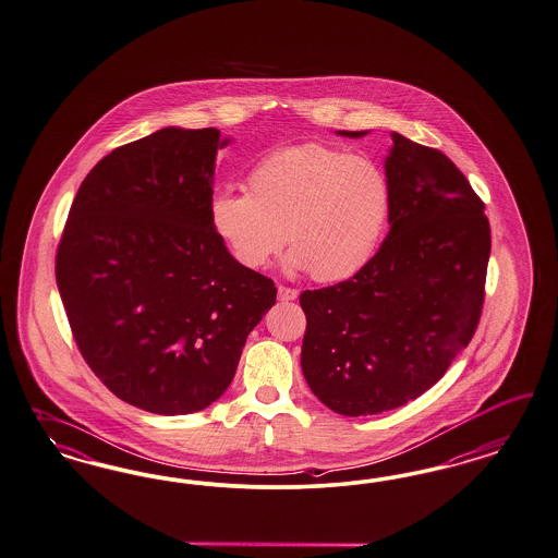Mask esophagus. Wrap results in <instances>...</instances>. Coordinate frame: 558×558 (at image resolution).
I'll return each mask as SVG.
<instances>
[{
    "label": "esophagus",
    "mask_w": 558,
    "mask_h": 558,
    "mask_svg": "<svg viewBox=\"0 0 558 558\" xmlns=\"http://www.w3.org/2000/svg\"><path fill=\"white\" fill-rule=\"evenodd\" d=\"M299 296V292L294 289H289V287H278V299L280 301H294Z\"/></svg>",
    "instance_id": "34e87169"
}]
</instances>
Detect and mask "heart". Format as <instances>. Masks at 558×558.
<instances>
[{
  "instance_id": "obj_1",
  "label": "heart",
  "mask_w": 558,
  "mask_h": 558,
  "mask_svg": "<svg viewBox=\"0 0 558 558\" xmlns=\"http://www.w3.org/2000/svg\"><path fill=\"white\" fill-rule=\"evenodd\" d=\"M389 211V181L375 160L303 144L264 156L247 174V193H214L208 222L243 268L266 266L287 234L290 269L338 282L375 255Z\"/></svg>"
}]
</instances>
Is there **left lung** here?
I'll list each match as a JSON object with an SVG mask.
<instances>
[{
    "instance_id": "1",
    "label": "left lung",
    "mask_w": 558,
    "mask_h": 558,
    "mask_svg": "<svg viewBox=\"0 0 558 558\" xmlns=\"http://www.w3.org/2000/svg\"><path fill=\"white\" fill-rule=\"evenodd\" d=\"M391 142L381 247L352 278L301 294L303 375L319 402L344 416L423 396L470 344L484 301L490 227L481 197L445 154L398 132Z\"/></svg>"
}]
</instances>
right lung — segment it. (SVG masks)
Returning a JSON list of instances; mask_svg holds the SVG:
<instances>
[{
    "instance_id": "right-lung-1",
    "label": "right lung",
    "mask_w": 558,
    "mask_h": 558,
    "mask_svg": "<svg viewBox=\"0 0 558 558\" xmlns=\"http://www.w3.org/2000/svg\"><path fill=\"white\" fill-rule=\"evenodd\" d=\"M216 128H162L86 174L58 247L59 294L84 361L119 400L192 414L231 385L274 282L208 222Z\"/></svg>"
}]
</instances>
